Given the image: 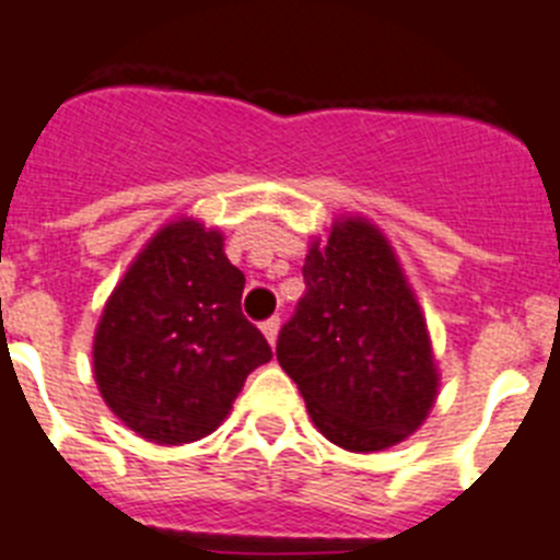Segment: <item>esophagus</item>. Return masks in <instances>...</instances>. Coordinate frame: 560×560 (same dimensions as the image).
Listing matches in <instances>:
<instances>
[{
	"label": "esophagus",
	"mask_w": 560,
	"mask_h": 560,
	"mask_svg": "<svg viewBox=\"0 0 560 560\" xmlns=\"http://www.w3.org/2000/svg\"><path fill=\"white\" fill-rule=\"evenodd\" d=\"M279 327H281V320L276 318H267L265 324H261V332H265V338L270 340V343H276V338H279Z\"/></svg>",
	"instance_id": "34e87169"
}]
</instances>
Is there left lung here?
Masks as SVG:
<instances>
[{"label":"left lung","mask_w":560,"mask_h":560,"mask_svg":"<svg viewBox=\"0 0 560 560\" xmlns=\"http://www.w3.org/2000/svg\"><path fill=\"white\" fill-rule=\"evenodd\" d=\"M276 358L329 442L358 454L415 434L436 397L425 318L397 256L366 220L335 222L304 261Z\"/></svg>","instance_id":"8db88e82"}]
</instances>
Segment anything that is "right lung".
<instances>
[{"instance_id":"1","label":"right lung","mask_w":560,"mask_h":560,"mask_svg":"<svg viewBox=\"0 0 560 560\" xmlns=\"http://www.w3.org/2000/svg\"><path fill=\"white\" fill-rule=\"evenodd\" d=\"M245 273L222 233L194 220L165 225L106 301L95 332V383L143 440L179 445L211 434L247 374L273 358L242 315Z\"/></svg>"}]
</instances>
